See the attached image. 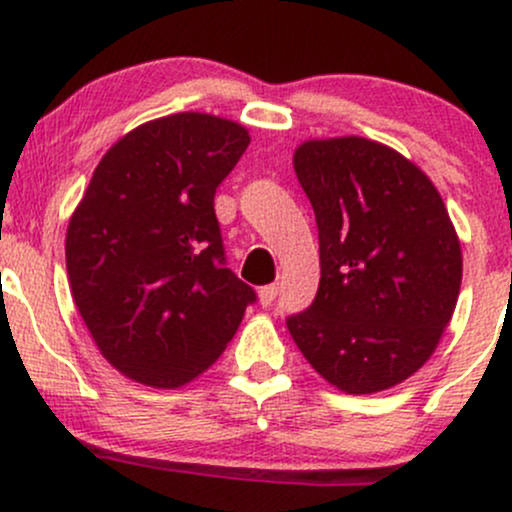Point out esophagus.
<instances>
[{
  "instance_id": "obj_1",
  "label": "esophagus",
  "mask_w": 512,
  "mask_h": 512,
  "mask_svg": "<svg viewBox=\"0 0 512 512\" xmlns=\"http://www.w3.org/2000/svg\"><path fill=\"white\" fill-rule=\"evenodd\" d=\"M278 292H280L278 285H266L258 290V299H261L263 306H270L275 302V297H278Z\"/></svg>"
}]
</instances>
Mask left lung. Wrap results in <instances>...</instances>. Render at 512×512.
Here are the masks:
<instances>
[{
    "mask_svg": "<svg viewBox=\"0 0 512 512\" xmlns=\"http://www.w3.org/2000/svg\"><path fill=\"white\" fill-rule=\"evenodd\" d=\"M294 172L314 208L321 282L287 328L314 369L366 395L410 378L458 304V234L431 179L359 136L306 141Z\"/></svg>",
    "mask_w": 512,
    "mask_h": 512,
    "instance_id": "1",
    "label": "left lung"
}]
</instances>
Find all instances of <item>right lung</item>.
<instances>
[{
	"instance_id": "right-lung-1",
	"label": "right lung",
	"mask_w": 512,
	"mask_h": 512,
	"mask_svg": "<svg viewBox=\"0 0 512 512\" xmlns=\"http://www.w3.org/2000/svg\"><path fill=\"white\" fill-rule=\"evenodd\" d=\"M244 126L179 112L126 134L95 167L66 230L71 294L102 357L155 388L206 371L237 333L249 287L227 268L215 189Z\"/></svg>"
}]
</instances>
